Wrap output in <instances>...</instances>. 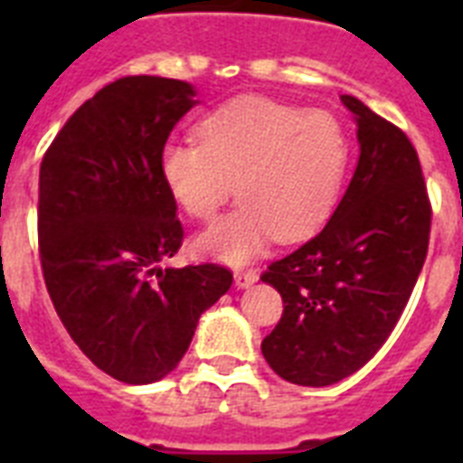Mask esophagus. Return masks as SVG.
Listing matches in <instances>:
<instances>
[{
	"mask_svg": "<svg viewBox=\"0 0 463 463\" xmlns=\"http://www.w3.org/2000/svg\"><path fill=\"white\" fill-rule=\"evenodd\" d=\"M257 279H260V274H257L254 269H247V271H235V286H238V288H250V286H254V283H257Z\"/></svg>",
	"mask_w": 463,
	"mask_h": 463,
	"instance_id": "34e87169",
	"label": "esophagus"
}]
</instances>
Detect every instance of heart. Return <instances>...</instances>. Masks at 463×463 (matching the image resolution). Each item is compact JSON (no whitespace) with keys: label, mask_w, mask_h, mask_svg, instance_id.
Segmentation results:
<instances>
[{"label":"heart","mask_w":463,"mask_h":463,"mask_svg":"<svg viewBox=\"0 0 463 463\" xmlns=\"http://www.w3.org/2000/svg\"><path fill=\"white\" fill-rule=\"evenodd\" d=\"M160 177L175 203L211 221L235 192L231 216L196 238V250L232 267L279 238H307L331 216L351 167L344 122L274 98L242 96L199 122V141H167Z\"/></svg>","instance_id":"obj_1"}]
</instances>
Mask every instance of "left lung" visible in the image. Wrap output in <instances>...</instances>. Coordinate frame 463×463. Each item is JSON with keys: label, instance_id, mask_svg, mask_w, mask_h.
<instances>
[{"label": "left lung", "instance_id": "8db88e82", "mask_svg": "<svg viewBox=\"0 0 463 463\" xmlns=\"http://www.w3.org/2000/svg\"><path fill=\"white\" fill-rule=\"evenodd\" d=\"M360 156L322 232L274 261L261 281L283 298L261 353L279 377L329 387L365 365L394 331L423 269L432 209L409 137L358 98L341 96Z\"/></svg>", "mask_w": 463, "mask_h": 463}]
</instances>
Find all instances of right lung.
Instances as JSON below:
<instances>
[{
    "label": "right lung",
    "mask_w": 463,
    "mask_h": 463,
    "mask_svg": "<svg viewBox=\"0 0 463 463\" xmlns=\"http://www.w3.org/2000/svg\"><path fill=\"white\" fill-rule=\"evenodd\" d=\"M194 96L177 79H118L67 119L40 163L47 293L90 363L127 384L173 373L232 283L218 264L160 267L184 232L158 158Z\"/></svg>",
    "instance_id": "obj_1"
}]
</instances>
